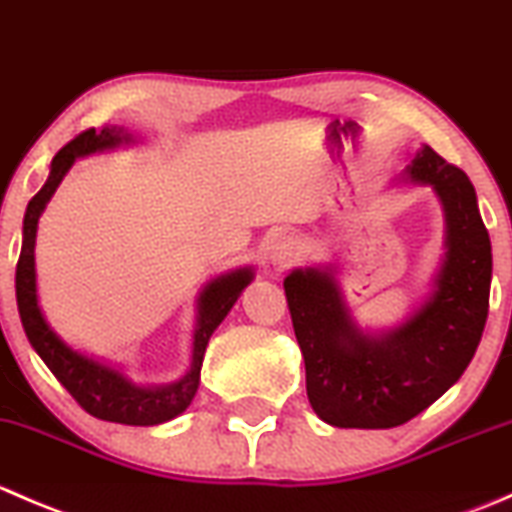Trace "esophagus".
I'll return each instance as SVG.
<instances>
[{
  "mask_svg": "<svg viewBox=\"0 0 512 512\" xmlns=\"http://www.w3.org/2000/svg\"><path fill=\"white\" fill-rule=\"evenodd\" d=\"M299 257V242L289 235H277L275 240L267 245V260L275 270H287L289 265H294Z\"/></svg>",
  "mask_w": 512,
  "mask_h": 512,
  "instance_id": "esophagus-1",
  "label": "esophagus"
}]
</instances>
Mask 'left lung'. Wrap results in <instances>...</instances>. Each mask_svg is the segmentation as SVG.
Instances as JSON below:
<instances>
[{
	"mask_svg": "<svg viewBox=\"0 0 512 512\" xmlns=\"http://www.w3.org/2000/svg\"><path fill=\"white\" fill-rule=\"evenodd\" d=\"M401 180L431 188L446 220L441 267L404 322L381 332L361 327L332 262L297 267L285 277L309 404L329 426L394 428L411 421L461 379L488 319L493 255L468 175L421 146Z\"/></svg>",
	"mask_w": 512,
	"mask_h": 512,
	"instance_id": "obj_1",
	"label": "left lung"
}]
</instances>
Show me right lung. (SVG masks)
<instances>
[{
	"label": "right lung",
	"mask_w": 512,
	"mask_h": 512,
	"mask_svg": "<svg viewBox=\"0 0 512 512\" xmlns=\"http://www.w3.org/2000/svg\"><path fill=\"white\" fill-rule=\"evenodd\" d=\"M131 143H136V138L123 126L89 128V131L79 133L74 141L66 143L51 160L44 188L29 200L27 213H24L22 255L17 262V307L34 352L49 366L51 374L61 381V386L79 401L81 409H86L101 421L126 423V426H158V423L180 416L190 406L200 386V366H203L205 347H208L210 337L220 327V322L227 317L232 304L237 302L242 289L255 280V270L237 267V270L213 277L200 289L198 302H195L198 314H195L193 359H190V369L173 384H136L123 369L79 352L54 332V327L46 322L44 312H41L39 292H36L34 247L41 213L64 180V175L76 163V158L113 151V148L131 146Z\"/></svg>",
	"instance_id": "1"
}]
</instances>
